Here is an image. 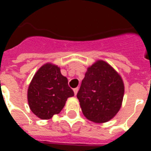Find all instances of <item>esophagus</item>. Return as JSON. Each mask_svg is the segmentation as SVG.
I'll return each instance as SVG.
<instances>
[{"mask_svg": "<svg viewBox=\"0 0 151 151\" xmlns=\"http://www.w3.org/2000/svg\"><path fill=\"white\" fill-rule=\"evenodd\" d=\"M78 88L77 87V88H74L73 89V92H74V95H77V93H78Z\"/></svg>", "mask_w": 151, "mask_h": 151, "instance_id": "obj_1", "label": "esophagus"}]
</instances>
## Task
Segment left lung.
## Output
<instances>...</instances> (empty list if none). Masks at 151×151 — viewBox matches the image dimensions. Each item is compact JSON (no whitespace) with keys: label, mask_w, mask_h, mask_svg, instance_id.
Instances as JSON below:
<instances>
[{"label":"left lung","mask_w":151,"mask_h":151,"mask_svg":"<svg viewBox=\"0 0 151 151\" xmlns=\"http://www.w3.org/2000/svg\"><path fill=\"white\" fill-rule=\"evenodd\" d=\"M123 80L109 64L97 60L87 69L77 97L83 115L95 123L112 119L121 107Z\"/></svg>","instance_id":"1"}]
</instances>
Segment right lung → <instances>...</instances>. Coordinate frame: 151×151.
<instances>
[{
	"mask_svg": "<svg viewBox=\"0 0 151 151\" xmlns=\"http://www.w3.org/2000/svg\"><path fill=\"white\" fill-rule=\"evenodd\" d=\"M74 95L68 79L58 66L45 64L40 67L28 87L27 99L31 111L39 118L48 120L59 114L67 99Z\"/></svg>",
	"mask_w": 151,
	"mask_h": 151,
	"instance_id": "right-lung-1",
	"label": "right lung"
}]
</instances>
